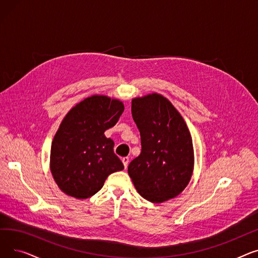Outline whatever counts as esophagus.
Returning <instances> with one entry per match:
<instances>
[{
  "mask_svg": "<svg viewBox=\"0 0 258 258\" xmlns=\"http://www.w3.org/2000/svg\"><path fill=\"white\" fill-rule=\"evenodd\" d=\"M121 160H122V163H123V165H124V168H127V165H128V161H130V159H128L127 157H124V158H122Z\"/></svg>",
  "mask_w": 258,
  "mask_h": 258,
  "instance_id": "1",
  "label": "esophagus"
}]
</instances>
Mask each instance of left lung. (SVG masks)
<instances>
[{
    "label": "left lung",
    "instance_id": "8db88e82",
    "mask_svg": "<svg viewBox=\"0 0 258 258\" xmlns=\"http://www.w3.org/2000/svg\"><path fill=\"white\" fill-rule=\"evenodd\" d=\"M132 115L142 147L127 168L135 187L152 203L175 198L190 181L195 164L191 135L183 117L158 93L134 98Z\"/></svg>",
    "mask_w": 258,
    "mask_h": 258
}]
</instances>
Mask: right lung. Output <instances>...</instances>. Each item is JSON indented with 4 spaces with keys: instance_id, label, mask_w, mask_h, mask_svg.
I'll use <instances>...</instances> for the list:
<instances>
[{
    "instance_id": "1",
    "label": "right lung",
    "mask_w": 258,
    "mask_h": 258,
    "mask_svg": "<svg viewBox=\"0 0 258 258\" xmlns=\"http://www.w3.org/2000/svg\"><path fill=\"white\" fill-rule=\"evenodd\" d=\"M124 111L118 99L93 95L72 107L52 141L50 169L66 195L88 199L98 192L111 173L124 168L104 136Z\"/></svg>"
}]
</instances>
